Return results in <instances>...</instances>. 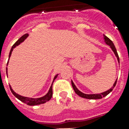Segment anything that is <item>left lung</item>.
<instances>
[{"instance_id": "8db88e82", "label": "left lung", "mask_w": 129, "mask_h": 129, "mask_svg": "<svg viewBox=\"0 0 129 129\" xmlns=\"http://www.w3.org/2000/svg\"><path fill=\"white\" fill-rule=\"evenodd\" d=\"M104 41L105 43L108 45L112 49V50L113 51L114 54H115V55L116 56L117 59V61L119 63V56H118V54L116 50V48L115 47V45H114L113 43V41H111L110 39H108V37L105 36V35H104ZM71 83H72V86H73V88L74 90H75V92H76V94H77L79 96H80V97H83V98H86V99H89V100H97V99H102V97H104L105 96H106L107 95H108L110 92L113 90V89L114 88V87L115 86V85H116L117 83V79L116 81H115V83L113 84V86H112L111 88H110L108 90H106L105 92H102V93H98V94H85V93H83L82 92H81L80 90H79L77 89V88L76 87V86L75 85V84L73 83V81H71Z\"/></svg>"}]
</instances>
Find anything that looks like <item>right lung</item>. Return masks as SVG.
I'll return each instance as SVG.
<instances>
[{
    "label": "right lung",
    "instance_id": "right-lung-1",
    "mask_svg": "<svg viewBox=\"0 0 129 129\" xmlns=\"http://www.w3.org/2000/svg\"><path fill=\"white\" fill-rule=\"evenodd\" d=\"M28 37V34H25L23 35L22 37L16 41V42L13 45V46L11 48V50H10V54H9V59H10V57L11 56V54H12V50L14 48H15L16 46H17L20 43H21L22 42H23L24 40L26 39L27 37ZM9 62V61H8ZM8 62H7V66L8 65ZM6 72H7V68H6ZM57 76L58 75H55V77H54V79H53V81L57 77ZM52 84H53V82H52V84L51 85L50 88V90H49V91L45 95H44L43 97H39V98H30V97H23V96H21V95H18L17 93H16L13 89L12 88V87L10 86V90H11V91L12 92V94L14 96H15L17 99L21 101V102H23V103L25 104H27V105H29V106H35V105H39V104H44L46 102H48L49 100H50L51 98H52Z\"/></svg>",
    "mask_w": 129,
    "mask_h": 129
}]
</instances>
